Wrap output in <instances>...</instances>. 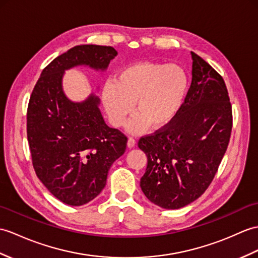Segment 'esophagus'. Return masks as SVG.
I'll use <instances>...</instances> for the list:
<instances>
[{
	"instance_id": "obj_1",
	"label": "esophagus",
	"mask_w": 258,
	"mask_h": 258,
	"mask_svg": "<svg viewBox=\"0 0 258 258\" xmlns=\"http://www.w3.org/2000/svg\"><path fill=\"white\" fill-rule=\"evenodd\" d=\"M135 145H136L135 139H133V137H130V139L127 140V147L128 148H133Z\"/></svg>"
}]
</instances>
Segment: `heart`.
<instances>
[{
  "mask_svg": "<svg viewBox=\"0 0 258 258\" xmlns=\"http://www.w3.org/2000/svg\"><path fill=\"white\" fill-rule=\"evenodd\" d=\"M189 77L181 66L153 61L126 66L102 87L101 100L110 123L122 127L133 112L127 125L130 133L139 134L148 125L164 128L176 118L184 103Z\"/></svg>",
  "mask_w": 258,
  "mask_h": 258,
  "instance_id": "heart-1",
  "label": "heart"
}]
</instances>
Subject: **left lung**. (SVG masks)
<instances>
[{
    "mask_svg": "<svg viewBox=\"0 0 258 258\" xmlns=\"http://www.w3.org/2000/svg\"><path fill=\"white\" fill-rule=\"evenodd\" d=\"M192 81L176 118L139 147L147 167L141 188L164 209H180L208 189L226 152L232 131V106L223 78L191 52Z\"/></svg>",
    "mask_w": 258,
    "mask_h": 258,
    "instance_id": "8db88e82",
    "label": "left lung"
}]
</instances>
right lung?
I'll list each match as a JSON object with an SVG mask.
<instances>
[{
    "instance_id": "add662e5",
    "label": "right lung",
    "mask_w": 258,
    "mask_h": 258,
    "mask_svg": "<svg viewBox=\"0 0 258 258\" xmlns=\"http://www.w3.org/2000/svg\"><path fill=\"white\" fill-rule=\"evenodd\" d=\"M116 55L110 46L73 47L41 71L29 99L27 140L35 172L66 205L83 206L100 195L127 137L105 124L97 95L82 102L68 99L63 74L78 66L105 71Z\"/></svg>"
}]
</instances>
